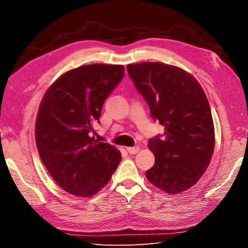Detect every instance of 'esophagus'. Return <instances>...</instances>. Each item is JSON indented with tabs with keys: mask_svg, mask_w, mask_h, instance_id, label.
Instances as JSON below:
<instances>
[{
	"mask_svg": "<svg viewBox=\"0 0 248 248\" xmlns=\"http://www.w3.org/2000/svg\"><path fill=\"white\" fill-rule=\"evenodd\" d=\"M127 151H128L129 154H137L140 151L139 147H127Z\"/></svg>",
	"mask_w": 248,
	"mask_h": 248,
	"instance_id": "esophagus-1",
	"label": "esophagus"
}]
</instances>
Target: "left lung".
Segmentation results:
<instances>
[{"label":"left lung","instance_id":"1","mask_svg":"<svg viewBox=\"0 0 248 248\" xmlns=\"http://www.w3.org/2000/svg\"><path fill=\"white\" fill-rule=\"evenodd\" d=\"M162 139L148 141L154 166L146 171L154 186L170 194L189 189L205 174L215 146L214 124L204 90L190 73L160 62L127 65Z\"/></svg>","mask_w":248,"mask_h":248}]
</instances>
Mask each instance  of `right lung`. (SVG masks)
Instances as JSON below:
<instances>
[{"instance_id":"obj_1","label":"right lung","mask_w":248,"mask_h":248,"mask_svg":"<svg viewBox=\"0 0 248 248\" xmlns=\"http://www.w3.org/2000/svg\"><path fill=\"white\" fill-rule=\"evenodd\" d=\"M123 65L91 64L62 74L41 100L36 146L52 179L73 196L89 198L108 184L119 150L95 140L103 102L124 77Z\"/></svg>"}]
</instances>
